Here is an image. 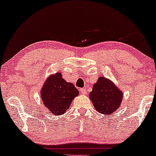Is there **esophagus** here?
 <instances>
[{
  "label": "esophagus",
  "mask_w": 156,
  "mask_h": 156,
  "mask_svg": "<svg viewBox=\"0 0 156 156\" xmlns=\"http://www.w3.org/2000/svg\"><path fill=\"white\" fill-rule=\"evenodd\" d=\"M80 91L81 94H87V90L85 88H80Z\"/></svg>",
  "instance_id": "obj_1"
}]
</instances>
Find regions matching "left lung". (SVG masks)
Listing matches in <instances>:
<instances>
[{
	"mask_svg": "<svg viewBox=\"0 0 156 156\" xmlns=\"http://www.w3.org/2000/svg\"><path fill=\"white\" fill-rule=\"evenodd\" d=\"M90 97L96 110L107 115L119 108L123 94L111 81L101 76L94 85Z\"/></svg>",
	"mask_w": 156,
	"mask_h": 156,
	"instance_id": "left-lung-1",
	"label": "left lung"
}]
</instances>
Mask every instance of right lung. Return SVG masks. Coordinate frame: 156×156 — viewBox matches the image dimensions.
Returning a JSON list of instances; mask_svg holds the SVG:
<instances>
[{
	"label": "right lung",
	"instance_id": "add662e5",
	"mask_svg": "<svg viewBox=\"0 0 156 156\" xmlns=\"http://www.w3.org/2000/svg\"><path fill=\"white\" fill-rule=\"evenodd\" d=\"M78 94L77 89L72 83H67L60 73L47 79L41 90L43 104L56 116L63 114Z\"/></svg>",
	"mask_w": 156,
	"mask_h": 156
}]
</instances>
